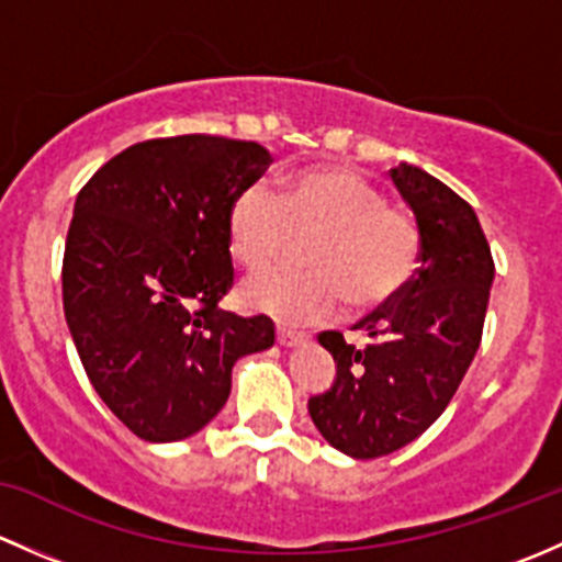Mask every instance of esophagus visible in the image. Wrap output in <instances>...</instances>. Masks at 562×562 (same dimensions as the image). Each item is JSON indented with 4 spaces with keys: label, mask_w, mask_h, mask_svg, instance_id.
Instances as JSON below:
<instances>
[{
    "label": "esophagus",
    "mask_w": 562,
    "mask_h": 562,
    "mask_svg": "<svg viewBox=\"0 0 562 562\" xmlns=\"http://www.w3.org/2000/svg\"><path fill=\"white\" fill-rule=\"evenodd\" d=\"M276 338H279L281 346H297V344H305L308 340V335L305 333H294V329H286V327H279V333H276Z\"/></svg>",
    "instance_id": "obj_1"
}]
</instances>
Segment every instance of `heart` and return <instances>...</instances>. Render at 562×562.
<instances>
[{"label": "heart", "instance_id": "b5f03b06", "mask_svg": "<svg viewBox=\"0 0 562 562\" xmlns=\"http://www.w3.org/2000/svg\"><path fill=\"white\" fill-rule=\"evenodd\" d=\"M292 233H314L305 270H276L243 286V303L283 324L329 319L349 300L375 308L406 289L419 265V227L346 167H305L243 189L227 213V246L248 273L270 268Z\"/></svg>", "mask_w": 562, "mask_h": 562}]
</instances>
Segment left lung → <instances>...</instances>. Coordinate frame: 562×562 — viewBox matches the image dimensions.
Here are the masks:
<instances>
[{
    "label": "left lung",
    "instance_id": "left-lung-1",
    "mask_svg": "<svg viewBox=\"0 0 562 562\" xmlns=\"http://www.w3.org/2000/svg\"><path fill=\"white\" fill-rule=\"evenodd\" d=\"M416 216L419 268L397 297L355 324L366 349L327 329L335 381L308 401L324 441L355 460H373L419 438L471 368L482 344L495 262L473 207L414 165L390 170Z\"/></svg>",
    "mask_w": 562,
    "mask_h": 562
}]
</instances>
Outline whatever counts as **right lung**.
<instances>
[{
  "instance_id": "right-lung-1",
  "label": "right lung",
  "mask_w": 562,
  "mask_h": 562,
  "mask_svg": "<svg viewBox=\"0 0 562 562\" xmlns=\"http://www.w3.org/2000/svg\"><path fill=\"white\" fill-rule=\"evenodd\" d=\"M270 161L251 140L159 137L105 161L75 200L67 327L97 395L143 441L202 430L235 362L276 344L268 316L218 308L235 279L229 205Z\"/></svg>"
}]
</instances>
